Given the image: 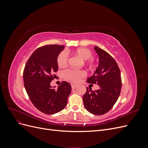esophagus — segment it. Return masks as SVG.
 Returning a JSON list of instances; mask_svg holds the SVG:
<instances>
[{
  "label": "esophagus",
  "mask_w": 148,
  "mask_h": 148,
  "mask_svg": "<svg viewBox=\"0 0 148 148\" xmlns=\"http://www.w3.org/2000/svg\"><path fill=\"white\" fill-rule=\"evenodd\" d=\"M71 88H72V89H75L76 87H77L78 85L75 84H71Z\"/></svg>",
  "instance_id": "esophagus-1"
}]
</instances>
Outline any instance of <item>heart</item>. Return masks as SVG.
<instances>
[{"instance_id": "heart-1", "label": "heart", "mask_w": 148, "mask_h": 148, "mask_svg": "<svg viewBox=\"0 0 148 148\" xmlns=\"http://www.w3.org/2000/svg\"><path fill=\"white\" fill-rule=\"evenodd\" d=\"M75 55L79 57L80 59L83 60H89L92 57V52L88 49L79 48L73 51ZM68 61V56L65 52H61L57 58V65L60 67H64L66 66ZM63 77L64 79L70 82L77 83L84 75V72L82 70H74V69H68L65 70L63 73Z\"/></svg>"}]
</instances>
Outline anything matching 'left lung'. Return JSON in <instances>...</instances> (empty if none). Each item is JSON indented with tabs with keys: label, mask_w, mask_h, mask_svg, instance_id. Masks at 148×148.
<instances>
[{
	"label": "left lung",
	"mask_w": 148,
	"mask_h": 148,
	"mask_svg": "<svg viewBox=\"0 0 148 148\" xmlns=\"http://www.w3.org/2000/svg\"><path fill=\"white\" fill-rule=\"evenodd\" d=\"M99 57V65L95 73L87 79L88 83L99 85V89L86 88L83 97L85 109L94 115H101L109 111L119 97L122 79L119 66L114 58L103 49L95 46Z\"/></svg>",
	"instance_id": "8db88e82"
}]
</instances>
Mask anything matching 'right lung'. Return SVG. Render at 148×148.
Here are the masks:
<instances>
[{"instance_id": "add662e5", "label": "right lung", "mask_w": 148, "mask_h": 148, "mask_svg": "<svg viewBox=\"0 0 148 148\" xmlns=\"http://www.w3.org/2000/svg\"><path fill=\"white\" fill-rule=\"evenodd\" d=\"M64 46L46 45L37 49L30 56L23 71L24 86L33 105L46 114H54L67 104L71 88L62 82L57 89L51 86L53 72L58 70L57 58Z\"/></svg>"}]
</instances>
